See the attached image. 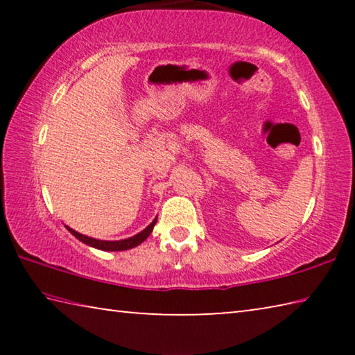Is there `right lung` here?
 <instances>
[{
  "label": "right lung",
  "instance_id": "add662e5",
  "mask_svg": "<svg viewBox=\"0 0 355 355\" xmlns=\"http://www.w3.org/2000/svg\"><path fill=\"white\" fill-rule=\"evenodd\" d=\"M156 220H158V216L150 222V225H147L144 228L142 232L137 233L135 236H130V238H125V239H117V241H106V239H97V238H92V236H87V235H83V233L73 230V228H69V232L73 235L75 238L80 239L84 244L87 245H92L95 249H100V250H111V252H117V250H128V249H133L136 245H139L141 243L146 241L148 238L150 233L153 232V227L156 224Z\"/></svg>",
  "mask_w": 355,
  "mask_h": 355
}]
</instances>
